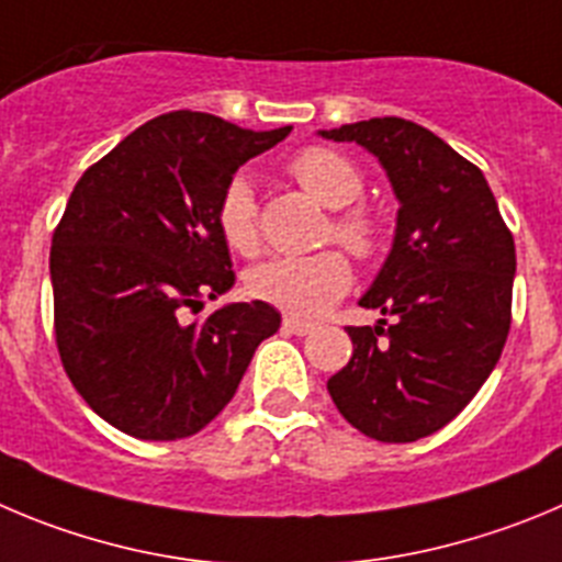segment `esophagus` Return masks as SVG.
<instances>
[{
  "mask_svg": "<svg viewBox=\"0 0 562 562\" xmlns=\"http://www.w3.org/2000/svg\"><path fill=\"white\" fill-rule=\"evenodd\" d=\"M282 329H285V333H291V335H311L313 324L299 322V318H285V322H282Z\"/></svg>",
  "mask_w": 562,
  "mask_h": 562,
  "instance_id": "obj_1",
  "label": "esophagus"
}]
</instances>
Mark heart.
Here are the masks:
<instances>
[{
    "label": "heart",
    "mask_w": 562,
    "mask_h": 562,
    "mask_svg": "<svg viewBox=\"0 0 562 562\" xmlns=\"http://www.w3.org/2000/svg\"><path fill=\"white\" fill-rule=\"evenodd\" d=\"M293 180L305 188L324 207L338 210L329 227V238L358 257H371L380 246V222L371 210L360 207L363 175L352 160H346L327 146H307L288 162ZM216 224L224 244L238 255L260 249V213L255 188L244 175H235L224 186L216 204ZM352 285V266L338 249L316 251L305 257H271L255 266L246 277V291L266 305L280 307L296 318H316L344 296Z\"/></svg>",
    "instance_id": "obj_1"
}]
</instances>
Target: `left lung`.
<instances>
[{"instance_id":"left-lung-1","label":"left lung","mask_w":562,"mask_h":562,"mask_svg":"<svg viewBox=\"0 0 562 562\" xmlns=\"http://www.w3.org/2000/svg\"><path fill=\"white\" fill-rule=\"evenodd\" d=\"M382 162L400 199L387 260L346 327L352 360L329 376L340 416L382 443L447 427L491 376L510 333L516 244L474 162L418 124L385 115L322 130Z\"/></svg>"}]
</instances>
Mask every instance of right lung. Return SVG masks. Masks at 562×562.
Here are the masks:
<instances>
[{"mask_svg":"<svg viewBox=\"0 0 562 562\" xmlns=\"http://www.w3.org/2000/svg\"><path fill=\"white\" fill-rule=\"evenodd\" d=\"M288 133L175 110L130 133L68 196L49 251L57 352L115 429L140 440L199 432L233 400L260 340L280 329V313L260 299L204 322L182 316L233 288L218 196Z\"/></svg>","mask_w":562,"mask_h":562,"instance_id":"obj_1","label":"right lung"}]
</instances>
